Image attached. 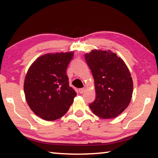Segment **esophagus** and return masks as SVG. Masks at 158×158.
Listing matches in <instances>:
<instances>
[{
  "instance_id": "1",
  "label": "esophagus",
  "mask_w": 158,
  "mask_h": 158,
  "mask_svg": "<svg viewBox=\"0 0 158 158\" xmlns=\"http://www.w3.org/2000/svg\"><path fill=\"white\" fill-rule=\"evenodd\" d=\"M84 91H85V89H84V88H82V89H79V93H83Z\"/></svg>"
}]
</instances>
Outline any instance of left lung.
Here are the masks:
<instances>
[{"label":"left lung","mask_w":158,"mask_h":158,"mask_svg":"<svg viewBox=\"0 0 158 158\" xmlns=\"http://www.w3.org/2000/svg\"><path fill=\"white\" fill-rule=\"evenodd\" d=\"M85 59L94 78L96 94L89 107L102 118L118 116L132 98L133 82L127 65L110 51L92 50Z\"/></svg>","instance_id":"obj_1"}]
</instances>
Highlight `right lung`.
I'll list each match as a JSON object with an SVG mask.
<instances>
[{"label": "right lung", "mask_w": 158, "mask_h": 158, "mask_svg": "<svg viewBox=\"0 0 158 158\" xmlns=\"http://www.w3.org/2000/svg\"><path fill=\"white\" fill-rule=\"evenodd\" d=\"M74 52L47 53L31 65L24 93L31 110L46 121H54L68 111L77 95L69 86L66 71Z\"/></svg>", "instance_id": "right-lung-1"}]
</instances>
